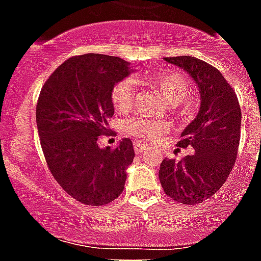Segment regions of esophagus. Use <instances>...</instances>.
<instances>
[{"mask_svg": "<svg viewBox=\"0 0 261 261\" xmlns=\"http://www.w3.org/2000/svg\"><path fill=\"white\" fill-rule=\"evenodd\" d=\"M146 148H147V146H144V144L141 143V142H135V143H134L135 154H142V152H143Z\"/></svg>", "mask_w": 261, "mask_h": 261, "instance_id": "esophagus-1", "label": "esophagus"}]
</instances>
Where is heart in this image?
Wrapping results in <instances>:
<instances>
[{
  "mask_svg": "<svg viewBox=\"0 0 261 261\" xmlns=\"http://www.w3.org/2000/svg\"><path fill=\"white\" fill-rule=\"evenodd\" d=\"M144 82L151 89L161 94L167 103H181L191 91V85L186 76L172 70H159L144 76ZM135 95V82L130 78L119 81L111 89V102L114 109L119 113H126L131 109ZM127 134L137 137L144 142H154L164 135L167 126L148 118H133L124 124Z\"/></svg>",
  "mask_w": 261,
  "mask_h": 261,
  "instance_id": "heart-1",
  "label": "heart"
}]
</instances>
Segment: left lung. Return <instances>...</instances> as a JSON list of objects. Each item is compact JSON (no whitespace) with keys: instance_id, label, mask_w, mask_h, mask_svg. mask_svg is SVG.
<instances>
[{"instance_id":"obj_1","label":"left lung","mask_w":261,"mask_h":261,"mask_svg":"<svg viewBox=\"0 0 261 261\" xmlns=\"http://www.w3.org/2000/svg\"><path fill=\"white\" fill-rule=\"evenodd\" d=\"M187 71L198 86V115L181 133L179 147L195 150L181 161L163 159L159 180L164 192L183 204H198L224 185L238 155L242 111L235 91L223 74L195 57H167Z\"/></svg>"}]
</instances>
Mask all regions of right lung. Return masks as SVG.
I'll return each instance as SVG.
<instances>
[{
  "label": "right lung",
  "mask_w": 261,
  "mask_h": 261,
  "mask_svg": "<svg viewBox=\"0 0 261 261\" xmlns=\"http://www.w3.org/2000/svg\"><path fill=\"white\" fill-rule=\"evenodd\" d=\"M133 71L119 57L83 54L65 61L39 94L37 127L50 172L83 204H109L123 191L133 142L100 148L97 141L114 115L111 89Z\"/></svg>",
  "instance_id": "obj_1"
}]
</instances>
